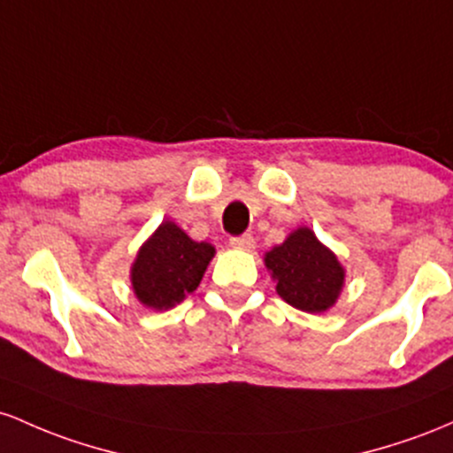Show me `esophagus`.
I'll use <instances>...</instances> for the list:
<instances>
[{
  "label": "esophagus",
  "mask_w": 453,
  "mask_h": 453,
  "mask_svg": "<svg viewBox=\"0 0 453 453\" xmlns=\"http://www.w3.org/2000/svg\"><path fill=\"white\" fill-rule=\"evenodd\" d=\"M231 246L237 248V250H252V248L257 246V242H254L250 233H243V235L231 237Z\"/></svg>",
  "instance_id": "1"
}]
</instances>
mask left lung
Masks as SVG:
<instances>
[{
  "mask_svg": "<svg viewBox=\"0 0 453 453\" xmlns=\"http://www.w3.org/2000/svg\"><path fill=\"white\" fill-rule=\"evenodd\" d=\"M265 267L276 280L278 295L303 312L329 310L344 287L338 257L308 226L295 228L280 246H273L265 254Z\"/></svg>",
  "mask_w": 453,
  "mask_h": 453,
  "instance_id": "left-lung-1",
  "label": "left lung"
}]
</instances>
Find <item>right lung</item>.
Instances as JSON below:
<instances>
[{
    "label": "right lung",
    "instance_id": "obj_1",
    "mask_svg": "<svg viewBox=\"0 0 453 453\" xmlns=\"http://www.w3.org/2000/svg\"><path fill=\"white\" fill-rule=\"evenodd\" d=\"M216 248L165 220L141 246L130 269L132 291L147 308L169 310L199 287Z\"/></svg>",
    "mask_w": 453,
    "mask_h": 453
}]
</instances>
